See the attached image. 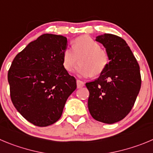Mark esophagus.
<instances>
[{
	"instance_id": "obj_1",
	"label": "esophagus",
	"mask_w": 153,
	"mask_h": 153,
	"mask_svg": "<svg viewBox=\"0 0 153 153\" xmlns=\"http://www.w3.org/2000/svg\"><path fill=\"white\" fill-rule=\"evenodd\" d=\"M77 88H82V87L85 86V82H83V81H80V80H77Z\"/></svg>"
}]
</instances>
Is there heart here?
<instances>
[{"mask_svg":"<svg viewBox=\"0 0 153 153\" xmlns=\"http://www.w3.org/2000/svg\"><path fill=\"white\" fill-rule=\"evenodd\" d=\"M79 59V65L75 73L81 77H90L102 72L109 63L106 51L101 49L100 44L87 35L78 37L73 41L72 48L65 50L62 55V64L67 71H71Z\"/></svg>","mask_w":153,"mask_h":153,"instance_id":"obj_1","label":"heart"}]
</instances>
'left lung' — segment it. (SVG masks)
<instances>
[{
    "label": "left lung",
    "instance_id": "obj_1",
    "mask_svg": "<svg viewBox=\"0 0 153 153\" xmlns=\"http://www.w3.org/2000/svg\"><path fill=\"white\" fill-rule=\"evenodd\" d=\"M109 56V63L97 80L86 83L88 109L98 122L123 119L134 105L141 87L140 66L126 41L112 34L96 37Z\"/></svg>",
    "mask_w": 153,
    "mask_h": 153
}]
</instances>
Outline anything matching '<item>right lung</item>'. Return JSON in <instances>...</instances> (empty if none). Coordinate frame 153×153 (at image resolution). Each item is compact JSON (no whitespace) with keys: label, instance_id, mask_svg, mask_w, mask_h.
Here are the masks:
<instances>
[{"label":"right lung","instance_id":"right-lung-1","mask_svg":"<svg viewBox=\"0 0 153 153\" xmlns=\"http://www.w3.org/2000/svg\"><path fill=\"white\" fill-rule=\"evenodd\" d=\"M67 38L44 34L19 53L8 71L10 97L27 121L39 127L60 118L76 80L62 64Z\"/></svg>","mask_w":153,"mask_h":153}]
</instances>
